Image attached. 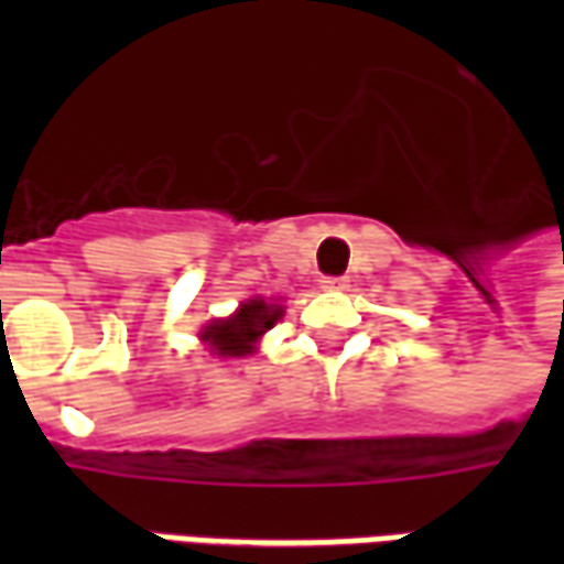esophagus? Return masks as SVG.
Returning <instances> with one entry per match:
<instances>
[{"mask_svg": "<svg viewBox=\"0 0 564 564\" xmlns=\"http://www.w3.org/2000/svg\"><path fill=\"white\" fill-rule=\"evenodd\" d=\"M323 286L326 290H347V278H323Z\"/></svg>", "mask_w": 564, "mask_h": 564, "instance_id": "34e87169", "label": "esophagus"}]
</instances>
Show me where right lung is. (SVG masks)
I'll list each match as a JSON object with an SVG mask.
<instances>
[{
	"label": "right lung",
	"mask_w": 564,
	"mask_h": 564,
	"mask_svg": "<svg viewBox=\"0 0 564 564\" xmlns=\"http://www.w3.org/2000/svg\"><path fill=\"white\" fill-rule=\"evenodd\" d=\"M283 307L269 305L265 299H250L235 311L232 317L214 319L202 332V341H208L210 354L217 356H245L253 354L259 335L271 329L281 319Z\"/></svg>",
	"instance_id": "1"
}]
</instances>
